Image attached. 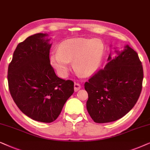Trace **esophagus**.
Wrapping results in <instances>:
<instances>
[{
	"instance_id": "esophagus-1",
	"label": "esophagus",
	"mask_w": 150,
	"mask_h": 150,
	"mask_svg": "<svg viewBox=\"0 0 150 150\" xmlns=\"http://www.w3.org/2000/svg\"><path fill=\"white\" fill-rule=\"evenodd\" d=\"M81 88V85L79 84V83H75V85H74V89H75V91L77 92L78 91L79 89Z\"/></svg>"
}]
</instances>
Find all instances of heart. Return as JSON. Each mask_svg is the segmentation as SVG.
<instances>
[{"label":"heart","instance_id":"b5f03b06","mask_svg":"<svg viewBox=\"0 0 150 150\" xmlns=\"http://www.w3.org/2000/svg\"><path fill=\"white\" fill-rule=\"evenodd\" d=\"M104 53V45L99 39H73L59 45L58 51L50 57L52 66L59 75L64 76L73 61V68L77 73L90 75L98 69Z\"/></svg>","mask_w":150,"mask_h":150}]
</instances>
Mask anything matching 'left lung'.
Returning a JSON list of instances; mask_svg holds the SVG:
<instances>
[{"label":"left lung","instance_id":"left-lung-1","mask_svg":"<svg viewBox=\"0 0 150 150\" xmlns=\"http://www.w3.org/2000/svg\"><path fill=\"white\" fill-rule=\"evenodd\" d=\"M114 58L108 57L103 69L99 70L84 84L88 95L86 108L95 123L112 122L122 118L134 106L141 93L142 63L128 45Z\"/></svg>","mask_w":150,"mask_h":150}]
</instances>
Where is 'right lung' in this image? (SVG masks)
Instances as JSON below:
<instances>
[{
	"instance_id": "1",
	"label": "right lung",
	"mask_w": 150,
	"mask_h": 150,
	"mask_svg": "<svg viewBox=\"0 0 150 150\" xmlns=\"http://www.w3.org/2000/svg\"><path fill=\"white\" fill-rule=\"evenodd\" d=\"M46 33H36L18 45L8 67V85L13 100L23 112L51 123L74 92V82L59 78L50 63L51 45Z\"/></svg>"
}]
</instances>
